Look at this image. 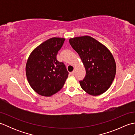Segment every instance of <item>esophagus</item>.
I'll return each mask as SVG.
<instances>
[{"mask_svg":"<svg viewBox=\"0 0 135 135\" xmlns=\"http://www.w3.org/2000/svg\"><path fill=\"white\" fill-rule=\"evenodd\" d=\"M74 71H73V72H71V73H70V75H72V76H73V75H74Z\"/></svg>","mask_w":135,"mask_h":135,"instance_id":"1","label":"esophagus"}]
</instances>
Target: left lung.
Segmentation results:
<instances>
[{
	"label": "left lung",
	"mask_w": 135,
	"mask_h": 135,
	"mask_svg": "<svg viewBox=\"0 0 135 135\" xmlns=\"http://www.w3.org/2000/svg\"><path fill=\"white\" fill-rule=\"evenodd\" d=\"M69 42L86 70L85 78L79 81L82 89L92 96L104 93L110 87L116 74L113 54L104 45L89 36L71 38Z\"/></svg>",
	"instance_id": "obj_1"
}]
</instances>
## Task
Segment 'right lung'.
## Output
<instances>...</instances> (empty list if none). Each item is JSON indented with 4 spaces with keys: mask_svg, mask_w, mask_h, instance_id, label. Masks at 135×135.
<instances>
[{
    "mask_svg": "<svg viewBox=\"0 0 135 135\" xmlns=\"http://www.w3.org/2000/svg\"><path fill=\"white\" fill-rule=\"evenodd\" d=\"M64 41L63 38L49 39L36 47L28 57L25 67L27 80L40 95H53L61 89L68 78L64 64L56 58Z\"/></svg>",
    "mask_w": 135,
    "mask_h": 135,
    "instance_id": "1",
    "label": "right lung"
}]
</instances>
